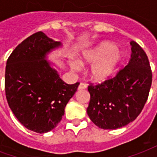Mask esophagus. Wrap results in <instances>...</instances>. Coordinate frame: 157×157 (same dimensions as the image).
<instances>
[{
    "label": "esophagus",
    "mask_w": 157,
    "mask_h": 157,
    "mask_svg": "<svg viewBox=\"0 0 157 157\" xmlns=\"http://www.w3.org/2000/svg\"><path fill=\"white\" fill-rule=\"evenodd\" d=\"M86 88V85L84 83H80V85L78 86V90H84Z\"/></svg>",
    "instance_id": "esophagus-1"
}]
</instances>
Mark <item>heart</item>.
<instances>
[{"label":"heart","mask_w":157,"mask_h":157,"mask_svg":"<svg viewBox=\"0 0 157 157\" xmlns=\"http://www.w3.org/2000/svg\"><path fill=\"white\" fill-rule=\"evenodd\" d=\"M115 48L116 46L113 43L104 41L84 52L80 57L81 65L93 64L89 71V76L93 82H104L112 75L121 56L120 52ZM71 67L74 71L79 70L76 62H72Z\"/></svg>","instance_id":"heart-1"}]
</instances>
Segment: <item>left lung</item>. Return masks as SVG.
I'll return each instance as SVG.
<instances>
[{
  "mask_svg": "<svg viewBox=\"0 0 157 157\" xmlns=\"http://www.w3.org/2000/svg\"><path fill=\"white\" fill-rule=\"evenodd\" d=\"M130 45V59L115 77L88 86L91 98L86 112L103 129H116L134 121L148 98L152 82L148 57L136 42Z\"/></svg>",
  "mask_w": 157,
  "mask_h": 157,
  "instance_id": "8db88e82",
  "label": "left lung"
}]
</instances>
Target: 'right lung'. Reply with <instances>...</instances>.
Instances as JSON below:
<instances>
[{"label":"right lung","mask_w":157,"mask_h":157,"mask_svg":"<svg viewBox=\"0 0 157 157\" xmlns=\"http://www.w3.org/2000/svg\"><path fill=\"white\" fill-rule=\"evenodd\" d=\"M43 32L29 36L6 61V97L13 114L24 127L43 134L55 128L65 113L79 82L69 85L47 60V55L61 46Z\"/></svg>","instance_id":"right-lung-1"}]
</instances>
